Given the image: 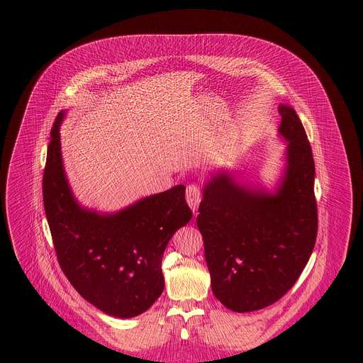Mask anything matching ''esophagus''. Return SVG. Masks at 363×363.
<instances>
[{
	"label": "esophagus",
	"mask_w": 363,
	"mask_h": 363,
	"mask_svg": "<svg viewBox=\"0 0 363 363\" xmlns=\"http://www.w3.org/2000/svg\"><path fill=\"white\" fill-rule=\"evenodd\" d=\"M186 200L189 207L191 208V211L194 213H197L199 206L201 203V189L199 184H189L187 190H186Z\"/></svg>",
	"instance_id": "1"
}]
</instances>
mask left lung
I'll return each instance as SVG.
<instances>
[{"label": "left lung", "mask_w": 363, "mask_h": 363, "mask_svg": "<svg viewBox=\"0 0 363 363\" xmlns=\"http://www.w3.org/2000/svg\"><path fill=\"white\" fill-rule=\"evenodd\" d=\"M288 143L274 191L242 184L220 170L204 186L197 226L215 298L228 309L259 311L281 299L311 259L317 236L314 160L296 111L279 104Z\"/></svg>", "instance_id": "1"}]
</instances>
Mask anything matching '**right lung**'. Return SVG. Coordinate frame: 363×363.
<instances>
[{"mask_svg": "<svg viewBox=\"0 0 363 363\" xmlns=\"http://www.w3.org/2000/svg\"><path fill=\"white\" fill-rule=\"evenodd\" d=\"M60 111L43 174L45 212L60 267L77 292L108 315L135 317L163 292V252L193 216L186 187L138 200L113 213L82 207L68 184L60 143Z\"/></svg>", "mask_w": 363, "mask_h": 363, "instance_id": "obj_1", "label": "right lung"}]
</instances>
